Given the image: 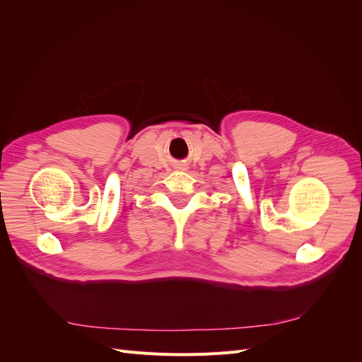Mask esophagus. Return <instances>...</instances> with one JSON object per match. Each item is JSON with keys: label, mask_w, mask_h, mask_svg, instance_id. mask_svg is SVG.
I'll return each instance as SVG.
<instances>
[{"label": "esophagus", "mask_w": 362, "mask_h": 362, "mask_svg": "<svg viewBox=\"0 0 362 362\" xmlns=\"http://www.w3.org/2000/svg\"><path fill=\"white\" fill-rule=\"evenodd\" d=\"M189 169V166L185 163H180V164H177V170H181V172H185Z\"/></svg>", "instance_id": "esophagus-1"}]
</instances>
